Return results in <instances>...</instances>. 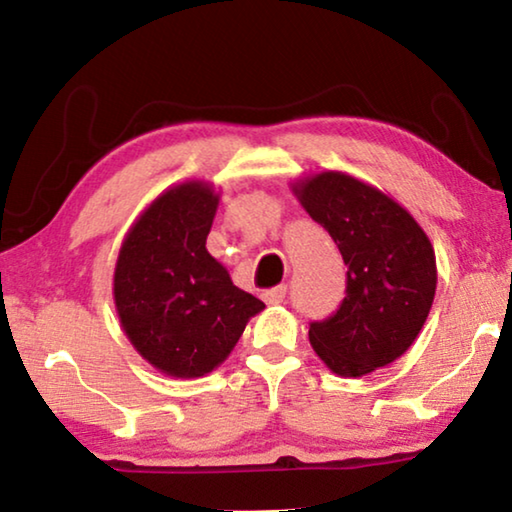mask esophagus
<instances>
[{
  "label": "esophagus",
  "mask_w": 512,
  "mask_h": 512,
  "mask_svg": "<svg viewBox=\"0 0 512 512\" xmlns=\"http://www.w3.org/2000/svg\"><path fill=\"white\" fill-rule=\"evenodd\" d=\"M284 296H287V287H284V284H280V287H275V289L264 291V300L268 302V305H280Z\"/></svg>",
  "instance_id": "obj_1"
}]
</instances>
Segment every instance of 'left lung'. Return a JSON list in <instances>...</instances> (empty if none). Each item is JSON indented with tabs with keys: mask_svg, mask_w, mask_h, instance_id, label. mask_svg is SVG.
Listing matches in <instances>:
<instances>
[{
	"mask_svg": "<svg viewBox=\"0 0 512 512\" xmlns=\"http://www.w3.org/2000/svg\"><path fill=\"white\" fill-rule=\"evenodd\" d=\"M289 187L348 264L339 311L309 327L318 359L334 375L354 379L400 359L436 296V253L427 232L395 198L345 171H316Z\"/></svg>",
	"mask_w": 512,
	"mask_h": 512,
	"instance_id": "8db88e82",
	"label": "left lung"
}]
</instances>
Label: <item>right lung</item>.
<instances>
[{
  "label": "right lung",
  "instance_id": "add662e5",
  "mask_svg": "<svg viewBox=\"0 0 512 512\" xmlns=\"http://www.w3.org/2000/svg\"><path fill=\"white\" fill-rule=\"evenodd\" d=\"M221 192L185 180L153 198L121 241L112 298L137 354L173 379L219 368L266 305L241 291L207 253Z\"/></svg>",
  "mask_w": 512,
  "mask_h": 512
}]
</instances>
